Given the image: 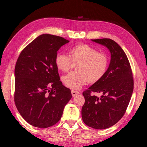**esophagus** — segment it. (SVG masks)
<instances>
[{
	"label": "esophagus",
	"mask_w": 147,
	"mask_h": 147,
	"mask_svg": "<svg viewBox=\"0 0 147 147\" xmlns=\"http://www.w3.org/2000/svg\"><path fill=\"white\" fill-rule=\"evenodd\" d=\"M80 93L77 91H74V90H71V95L73 97H76L78 95H79Z\"/></svg>",
	"instance_id": "obj_1"
}]
</instances>
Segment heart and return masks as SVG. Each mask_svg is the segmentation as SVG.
<instances>
[{
	"label": "heart",
	"instance_id": "b5f03b06",
	"mask_svg": "<svg viewBox=\"0 0 147 147\" xmlns=\"http://www.w3.org/2000/svg\"><path fill=\"white\" fill-rule=\"evenodd\" d=\"M55 63L61 71L67 72L75 65L76 71L66 75L62 81L66 87L78 90L88 82L97 83L106 75L109 59L106 54L98 53L95 48L86 44H78L69 49V56L58 53L55 56Z\"/></svg>",
	"mask_w": 147,
	"mask_h": 147
}]
</instances>
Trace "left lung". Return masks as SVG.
Returning <instances> with one entry per match:
<instances>
[{"mask_svg":"<svg viewBox=\"0 0 147 147\" xmlns=\"http://www.w3.org/2000/svg\"><path fill=\"white\" fill-rule=\"evenodd\" d=\"M92 41L107 48L111 59L104 77L83 92L82 117L90 127L105 129L117 123L125 113L133 92V78L127 56L118 43L110 39ZM91 92L102 96L91 95Z\"/></svg>","mask_w":147,"mask_h":147,"instance_id":"8db88e82","label":"left lung"}]
</instances>
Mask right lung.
<instances>
[{"instance_id": "right-lung-1", "label": "right lung", "mask_w": 147, "mask_h": 147, "mask_svg": "<svg viewBox=\"0 0 147 147\" xmlns=\"http://www.w3.org/2000/svg\"><path fill=\"white\" fill-rule=\"evenodd\" d=\"M69 41L43 34L21 51L15 68L16 107L31 125L45 128L61 119L71 90L60 82L55 58Z\"/></svg>"}]
</instances>
